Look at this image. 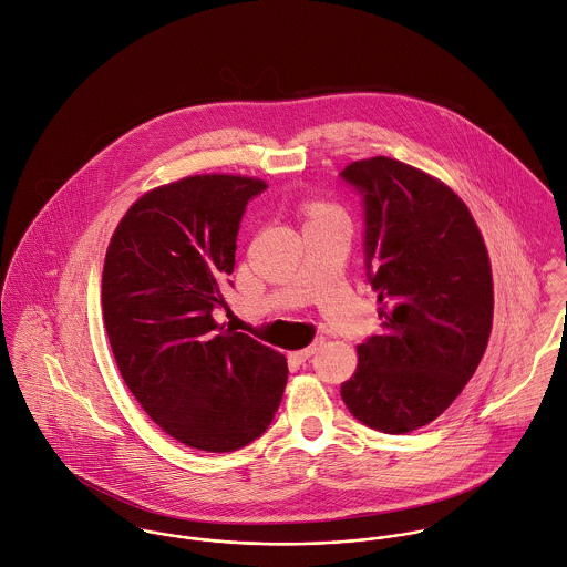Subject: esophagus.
<instances>
[{"mask_svg":"<svg viewBox=\"0 0 567 567\" xmlns=\"http://www.w3.org/2000/svg\"><path fill=\"white\" fill-rule=\"evenodd\" d=\"M316 350H318V343L307 346V348H300V350H293V352H289V357H291L293 361H307L311 354H316Z\"/></svg>","mask_w":567,"mask_h":567,"instance_id":"esophagus-1","label":"esophagus"}]
</instances>
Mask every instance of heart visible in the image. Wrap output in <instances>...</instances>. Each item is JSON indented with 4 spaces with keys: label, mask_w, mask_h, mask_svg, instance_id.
Listing matches in <instances>:
<instances>
[{
    "label": "heart",
    "mask_w": 567,
    "mask_h": 567,
    "mask_svg": "<svg viewBox=\"0 0 567 567\" xmlns=\"http://www.w3.org/2000/svg\"><path fill=\"white\" fill-rule=\"evenodd\" d=\"M302 213H305L307 221H320V219H333V217L343 219V213L340 208L324 202V199H307L302 204Z\"/></svg>",
    "instance_id": "b5f03b06"
}]
</instances>
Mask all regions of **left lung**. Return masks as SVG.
<instances>
[{"instance_id":"8db88e82","label":"left lung","mask_w":567,"mask_h":567,"mask_svg":"<svg viewBox=\"0 0 567 567\" xmlns=\"http://www.w3.org/2000/svg\"><path fill=\"white\" fill-rule=\"evenodd\" d=\"M341 177L363 195L365 267L381 336L357 346L341 399L363 425L408 434L473 377L493 327V274L466 204L439 177L379 155Z\"/></svg>"}]
</instances>
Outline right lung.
Segmentation results:
<instances>
[{
	"label": "right lung",
	"instance_id": "right-lung-1",
	"mask_svg": "<svg viewBox=\"0 0 567 567\" xmlns=\"http://www.w3.org/2000/svg\"><path fill=\"white\" fill-rule=\"evenodd\" d=\"M267 184L188 175L120 219L103 269V322L117 370L175 441L226 453L258 439L287 385V359L217 324L243 210Z\"/></svg>",
	"mask_w": 567,
	"mask_h": 567
}]
</instances>
